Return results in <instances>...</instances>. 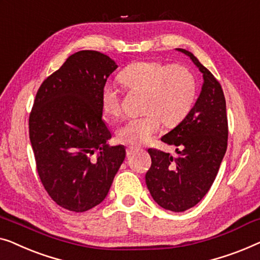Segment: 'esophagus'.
<instances>
[{"label": "esophagus", "instance_id": "obj_1", "mask_svg": "<svg viewBox=\"0 0 260 260\" xmlns=\"http://www.w3.org/2000/svg\"><path fill=\"white\" fill-rule=\"evenodd\" d=\"M137 151H139V148L133 147V146H129V147H127L126 153H127V155H131V154H133V153L137 152Z\"/></svg>", "mask_w": 260, "mask_h": 260}]
</instances>
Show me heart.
Segmentation results:
<instances>
[{"label": "heart", "mask_w": 260, "mask_h": 260, "mask_svg": "<svg viewBox=\"0 0 260 260\" xmlns=\"http://www.w3.org/2000/svg\"><path fill=\"white\" fill-rule=\"evenodd\" d=\"M119 79L127 90L145 94L142 100L145 114L127 120L116 131V138L123 144H148L161 128L162 121L168 127L179 125L194 105L197 79L184 64L139 61L123 69ZM101 107L111 118H118L121 113L118 90L108 83L101 89Z\"/></svg>", "instance_id": "1"}]
</instances>
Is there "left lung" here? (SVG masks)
I'll return each mask as SVG.
<instances>
[{
  "label": "left lung",
  "instance_id": "8db88e82",
  "mask_svg": "<svg viewBox=\"0 0 260 260\" xmlns=\"http://www.w3.org/2000/svg\"><path fill=\"white\" fill-rule=\"evenodd\" d=\"M203 73L199 98L188 115L161 138L177 147L178 156L148 149L152 159L146 185L154 202L165 210L184 212L196 206L211 188L228 148V114L220 83L191 52L177 48Z\"/></svg>",
  "mask_w": 260,
  "mask_h": 260
}]
</instances>
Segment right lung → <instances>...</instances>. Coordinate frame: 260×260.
Returning <instances> with one entry per match:
<instances>
[{
	"label": "right lung",
	"mask_w": 260,
	"mask_h": 260,
	"mask_svg": "<svg viewBox=\"0 0 260 260\" xmlns=\"http://www.w3.org/2000/svg\"><path fill=\"white\" fill-rule=\"evenodd\" d=\"M116 68L105 54L81 50L36 93L29 115L36 168L50 198L68 211L100 204L125 160L122 145L107 144L112 134L102 120L101 89Z\"/></svg>",
	"instance_id": "obj_1"
}]
</instances>
